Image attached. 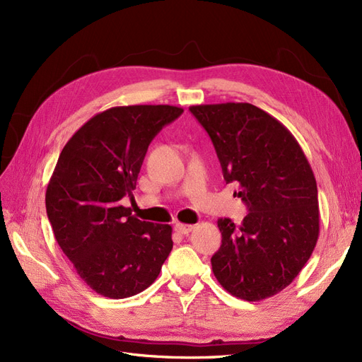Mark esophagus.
I'll return each instance as SVG.
<instances>
[{"instance_id": "34e87169", "label": "esophagus", "mask_w": 362, "mask_h": 362, "mask_svg": "<svg viewBox=\"0 0 362 362\" xmlns=\"http://www.w3.org/2000/svg\"><path fill=\"white\" fill-rule=\"evenodd\" d=\"M192 229H193L192 225H184V223H177V225H175V231H177V233L181 234V235L189 234V233L192 231Z\"/></svg>"}]
</instances>
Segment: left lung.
<instances>
[{"label": "left lung", "mask_w": 362, "mask_h": 362, "mask_svg": "<svg viewBox=\"0 0 362 362\" xmlns=\"http://www.w3.org/2000/svg\"><path fill=\"white\" fill-rule=\"evenodd\" d=\"M210 136L223 178L240 185L242 225L218 218L222 246L211 258L218 284L258 302L288 287L310 259L320 231L313 169L278 119L249 103L192 105Z\"/></svg>", "instance_id": "1"}]
</instances>
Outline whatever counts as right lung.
Wrapping results in <instances>:
<instances>
[{"instance_id": "1", "label": "right lung", "mask_w": 362, "mask_h": 362, "mask_svg": "<svg viewBox=\"0 0 362 362\" xmlns=\"http://www.w3.org/2000/svg\"><path fill=\"white\" fill-rule=\"evenodd\" d=\"M182 112L175 105L112 107L87 120L60 152L47 214L78 276L104 298L146 290L173 247L170 225L140 221L120 201L136 189L152 139Z\"/></svg>"}]
</instances>
